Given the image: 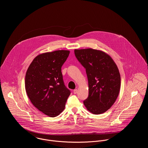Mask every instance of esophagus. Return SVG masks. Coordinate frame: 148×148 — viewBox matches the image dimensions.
Segmentation results:
<instances>
[{"mask_svg": "<svg viewBox=\"0 0 148 148\" xmlns=\"http://www.w3.org/2000/svg\"><path fill=\"white\" fill-rule=\"evenodd\" d=\"M77 91H78V90H77V89H75V90H73V93H74V94H76V93H77Z\"/></svg>", "mask_w": 148, "mask_h": 148, "instance_id": "1", "label": "esophagus"}]
</instances>
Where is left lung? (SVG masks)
Segmentation results:
<instances>
[{
  "instance_id": "8db88e82",
  "label": "left lung",
  "mask_w": 148,
  "mask_h": 148,
  "mask_svg": "<svg viewBox=\"0 0 148 148\" xmlns=\"http://www.w3.org/2000/svg\"><path fill=\"white\" fill-rule=\"evenodd\" d=\"M86 69L89 95L84 101L86 109L95 114L107 111L115 103L120 90L121 77L117 65L105 52L92 48L75 49Z\"/></svg>"
}]
</instances>
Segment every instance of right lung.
I'll return each mask as SVG.
<instances>
[{"mask_svg": "<svg viewBox=\"0 0 148 148\" xmlns=\"http://www.w3.org/2000/svg\"><path fill=\"white\" fill-rule=\"evenodd\" d=\"M69 51L58 50L38 55L29 65L25 77V91L35 108L55 117L64 109L71 94L64 84L62 66Z\"/></svg>", "mask_w": 148, "mask_h": 148, "instance_id": "obj_1", "label": "right lung"}]
</instances>
